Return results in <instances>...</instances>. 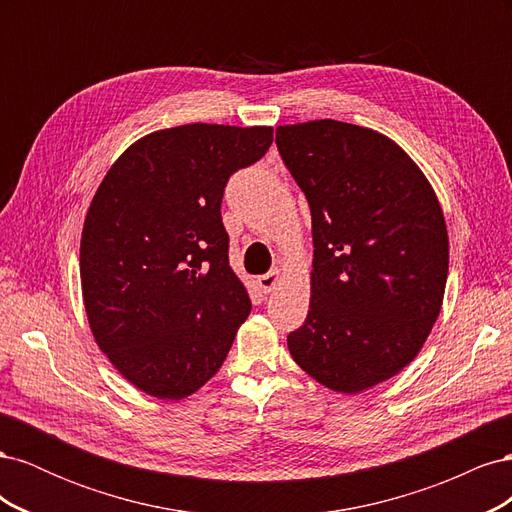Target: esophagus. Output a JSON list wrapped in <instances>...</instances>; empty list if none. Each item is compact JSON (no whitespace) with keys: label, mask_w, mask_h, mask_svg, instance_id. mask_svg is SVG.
Returning <instances> with one entry per match:
<instances>
[{"label":"esophagus","mask_w":512,"mask_h":512,"mask_svg":"<svg viewBox=\"0 0 512 512\" xmlns=\"http://www.w3.org/2000/svg\"><path fill=\"white\" fill-rule=\"evenodd\" d=\"M280 271H271V273H267V275H260L258 277V286H260V290L262 292H271L277 284H280Z\"/></svg>","instance_id":"34e87169"}]
</instances>
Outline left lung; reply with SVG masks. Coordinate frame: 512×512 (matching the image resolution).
I'll use <instances>...</instances> for the list:
<instances>
[{
  "label": "left lung",
  "mask_w": 512,
  "mask_h": 512,
  "mask_svg": "<svg viewBox=\"0 0 512 512\" xmlns=\"http://www.w3.org/2000/svg\"><path fill=\"white\" fill-rule=\"evenodd\" d=\"M312 211V299L288 350L305 374L356 395L399 374L440 316L444 213L423 170L389 136L335 119L275 132Z\"/></svg>",
  "instance_id": "left-lung-1"
}]
</instances>
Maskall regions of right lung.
<instances>
[{
	"label": "right lung",
	"mask_w": 512,
	"mask_h": 512,
	"mask_svg": "<svg viewBox=\"0 0 512 512\" xmlns=\"http://www.w3.org/2000/svg\"><path fill=\"white\" fill-rule=\"evenodd\" d=\"M271 143V126L151 132L121 153L91 200L81 237L89 329L119 374L151 397L196 393L250 316L220 207L228 177Z\"/></svg>",
	"instance_id": "obj_1"
}]
</instances>
